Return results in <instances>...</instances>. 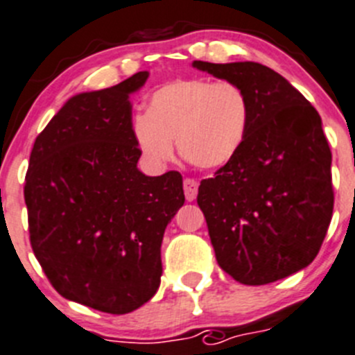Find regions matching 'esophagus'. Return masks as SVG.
I'll return each mask as SVG.
<instances>
[{"mask_svg":"<svg viewBox=\"0 0 355 355\" xmlns=\"http://www.w3.org/2000/svg\"><path fill=\"white\" fill-rule=\"evenodd\" d=\"M198 182L194 178H185L184 180V193H185V200L187 201H194L198 196Z\"/></svg>","mask_w":355,"mask_h":355,"instance_id":"obj_1","label":"esophagus"}]
</instances>
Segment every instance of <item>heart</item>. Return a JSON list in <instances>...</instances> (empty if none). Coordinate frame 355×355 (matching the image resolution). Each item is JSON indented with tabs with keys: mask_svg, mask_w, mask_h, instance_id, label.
Segmentation results:
<instances>
[{
	"mask_svg": "<svg viewBox=\"0 0 355 355\" xmlns=\"http://www.w3.org/2000/svg\"><path fill=\"white\" fill-rule=\"evenodd\" d=\"M250 122V103L240 85L184 78L162 85L135 117L132 140L155 164L173 157V140L182 157L201 170H217L234 159Z\"/></svg>",
	"mask_w": 355,
	"mask_h": 355,
	"instance_id": "heart-1",
	"label": "heart"
}]
</instances>
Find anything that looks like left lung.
<instances>
[{
	"label": "left lung",
	"mask_w": 355,
	"mask_h": 355,
	"mask_svg": "<svg viewBox=\"0 0 355 355\" xmlns=\"http://www.w3.org/2000/svg\"><path fill=\"white\" fill-rule=\"evenodd\" d=\"M193 66L240 85L250 103L240 152L198 189L217 263L245 286L277 282L315 259L333 215L331 150L320 115L259 62Z\"/></svg>",
	"instance_id": "obj_1"
}]
</instances>
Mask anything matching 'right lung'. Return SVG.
<instances>
[{
    "label": "right lung",
    "instance_id": "1",
    "mask_svg": "<svg viewBox=\"0 0 355 355\" xmlns=\"http://www.w3.org/2000/svg\"><path fill=\"white\" fill-rule=\"evenodd\" d=\"M147 78L69 98L36 137L26 173L29 240L54 289L115 315L159 289L162 236L185 201L178 171L137 168L129 96Z\"/></svg>",
    "mask_w": 355,
    "mask_h": 355
}]
</instances>
